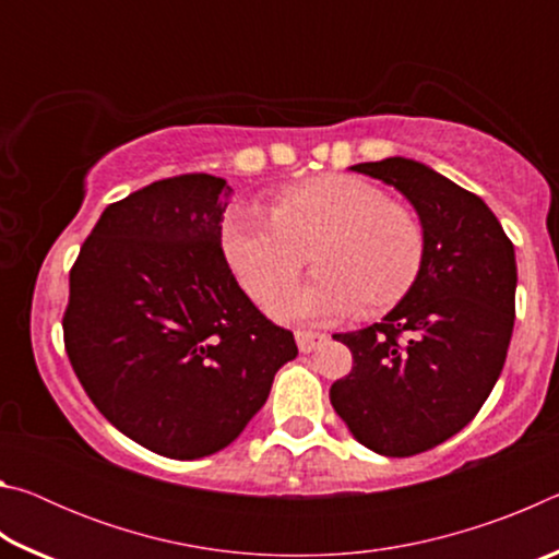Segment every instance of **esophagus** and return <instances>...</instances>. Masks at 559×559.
<instances>
[{
    "label": "esophagus",
    "instance_id": "obj_1",
    "mask_svg": "<svg viewBox=\"0 0 559 559\" xmlns=\"http://www.w3.org/2000/svg\"><path fill=\"white\" fill-rule=\"evenodd\" d=\"M325 333H313V330H296V343L300 353H313V349L323 343Z\"/></svg>",
    "mask_w": 559,
    "mask_h": 559
}]
</instances>
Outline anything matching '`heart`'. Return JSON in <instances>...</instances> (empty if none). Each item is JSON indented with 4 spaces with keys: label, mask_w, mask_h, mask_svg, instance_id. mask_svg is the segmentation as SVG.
<instances>
[{
    "label": "heart",
    "mask_w": 559,
    "mask_h": 559,
    "mask_svg": "<svg viewBox=\"0 0 559 559\" xmlns=\"http://www.w3.org/2000/svg\"><path fill=\"white\" fill-rule=\"evenodd\" d=\"M222 249L257 302L286 290L310 253L316 278L273 302V313L343 318L400 306L421 278L429 239L412 204L365 177L328 173L278 189L266 202V219L226 216Z\"/></svg>",
    "instance_id": "b5f03b06"
}]
</instances>
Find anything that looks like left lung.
Here are the masks:
<instances>
[{"instance_id": "1", "label": "left lung", "mask_w": 559, "mask_h": 559, "mask_svg": "<svg viewBox=\"0 0 559 559\" xmlns=\"http://www.w3.org/2000/svg\"><path fill=\"white\" fill-rule=\"evenodd\" d=\"M427 226V263L382 323L340 333L353 370L330 402L359 443L404 459L459 433L503 372L515 323V251L496 214L468 189L414 159L359 163Z\"/></svg>"}]
</instances>
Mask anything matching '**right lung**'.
<instances>
[{
	"instance_id": "obj_1",
	"label": "right lung",
	"mask_w": 559,
	"mask_h": 559,
	"mask_svg": "<svg viewBox=\"0 0 559 559\" xmlns=\"http://www.w3.org/2000/svg\"><path fill=\"white\" fill-rule=\"evenodd\" d=\"M231 194L204 173L157 179L106 206L69 273L75 377L112 427L167 459L229 447L298 355L226 263Z\"/></svg>"
}]
</instances>
